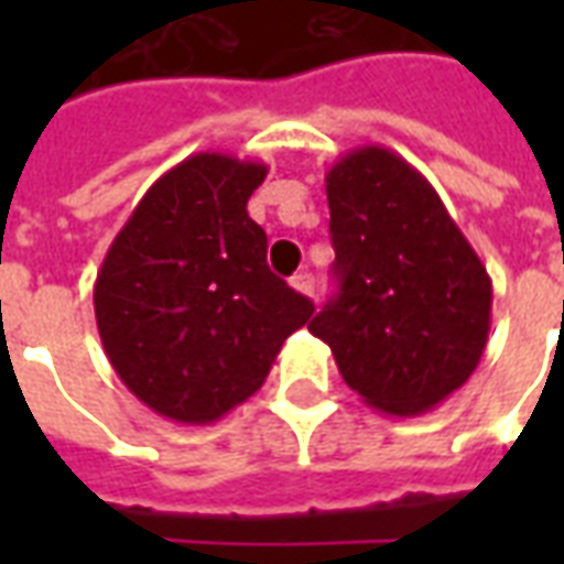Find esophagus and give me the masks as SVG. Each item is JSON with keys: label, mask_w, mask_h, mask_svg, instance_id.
Here are the masks:
<instances>
[{"label": "esophagus", "mask_w": 564, "mask_h": 564, "mask_svg": "<svg viewBox=\"0 0 564 564\" xmlns=\"http://www.w3.org/2000/svg\"><path fill=\"white\" fill-rule=\"evenodd\" d=\"M290 286H293L295 293L314 295V278H311L307 271H299V274H293V278H290Z\"/></svg>", "instance_id": "esophagus-1"}]
</instances>
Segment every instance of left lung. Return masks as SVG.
Segmentation results:
<instances>
[{"mask_svg":"<svg viewBox=\"0 0 564 564\" xmlns=\"http://www.w3.org/2000/svg\"><path fill=\"white\" fill-rule=\"evenodd\" d=\"M338 295L307 323L344 383L390 416L449 399L484 356L492 281L435 186L362 144L326 172Z\"/></svg>","mask_w":564,"mask_h":564,"instance_id":"left-lung-1","label":"left lung"}]
</instances>
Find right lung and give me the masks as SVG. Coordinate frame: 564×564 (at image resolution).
Instances as JSON below:
<instances>
[{
	"label": "right lung",
	"mask_w": 564,
	"mask_h": 564,
	"mask_svg": "<svg viewBox=\"0 0 564 564\" xmlns=\"http://www.w3.org/2000/svg\"><path fill=\"white\" fill-rule=\"evenodd\" d=\"M269 165L193 153L141 196L93 286L105 356L165 420L208 425L265 383L314 305L265 265L247 214Z\"/></svg>",
	"instance_id": "right-lung-1"
}]
</instances>
